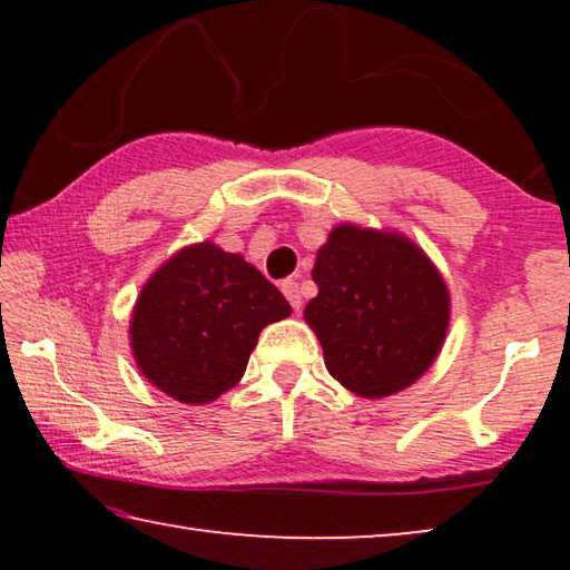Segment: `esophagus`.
<instances>
[{
	"instance_id": "34e87169",
	"label": "esophagus",
	"mask_w": 570,
	"mask_h": 570,
	"mask_svg": "<svg viewBox=\"0 0 570 570\" xmlns=\"http://www.w3.org/2000/svg\"><path fill=\"white\" fill-rule=\"evenodd\" d=\"M282 292L288 298V304H292L294 312H298V308H302V292H298V284L294 282V278H284Z\"/></svg>"
}]
</instances>
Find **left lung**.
<instances>
[{"instance_id": "1", "label": "left lung", "mask_w": 570, "mask_h": 570, "mask_svg": "<svg viewBox=\"0 0 570 570\" xmlns=\"http://www.w3.org/2000/svg\"><path fill=\"white\" fill-rule=\"evenodd\" d=\"M312 276L320 294L304 320L320 336L326 370L346 390L387 397L430 370L448 332L450 296L412 240L336 226Z\"/></svg>"}]
</instances>
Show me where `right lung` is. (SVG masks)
Wrapping results in <instances>:
<instances>
[{"mask_svg": "<svg viewBox=\"0 0 570 570\" xmlns=\"http://www.w3.org/2000/svg\"><path fill=\"white\" fill-rule=\"evenodd\" d=\"M288 314L292 306L258 268L206 240L183 248L142 286L132 354L156 387L204 404L234 387L258 332Z\"/></svg>", "mask_w": 570, "mask_h": 570, "instance_id": "right-lung-1", "label": "right lung"}]
</instances>
